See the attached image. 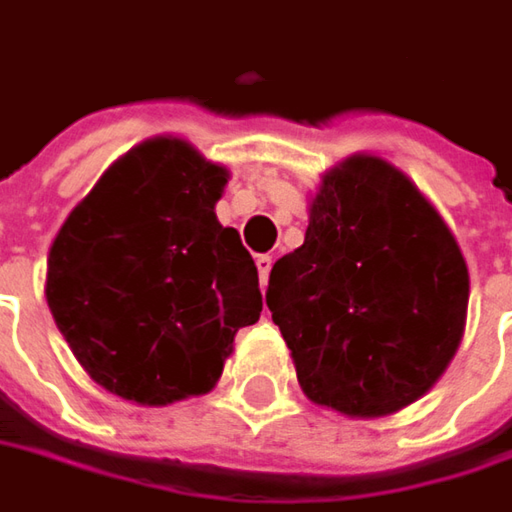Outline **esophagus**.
I'll list each match as a JSON object with an SVG mask.
<instances>
[{"label": "esophagus", "instance_id": "obj_1", "mask_svg": "<svg viewBox=\"0 0 512 512\" xmlns=\"http://www.w3.org/2000/svg\"><path fill=\"white\" fill-rule=\"evenodd\" d=\"M270 267H273V259H270V256H256V270H259V281H262V287H267Z\"/></svg>", "mask_w": 512, "mask_h": 512}]
</instances>
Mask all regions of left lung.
I'll use <instances>...</instances> for the list:
<instances>
[{
	"instance_id": "left-lung-1",
	"label": "left lung",
	"mask_w": 512,
	"mask_h": 512,
	"mask_svg": "<svg viewBox=\"0 0 512 512\" xmlns=\"http://www.w3.org/2000/svg\"><path fill=\"white\" fill-rule=\"evenodd\" d=\"M468 296V264L440 211L375 154L321 177L304 245L267 284L301 392L352 420L389 417L440 380Z\"/></svg>"
}]
</instances>
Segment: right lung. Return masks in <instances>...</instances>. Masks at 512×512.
Wrapping results in <instances>:
<instances>
[{"instance_id":"right-lung-1","label":"right lung","mask_w":512,"mask_h":512,"mask_svg":"<svg viewBox=\"0 0 512 512\" xmlns=\"http://www.w3.org/2000/svg\"><path fill=\"white\" fill-rule=\"evenodd\" d=\"M228 180L183 137H149L64 219L44 296L106 392L137 406L208 394L259 321V270L214 211Z\"/></svg>"}]
</instances>
